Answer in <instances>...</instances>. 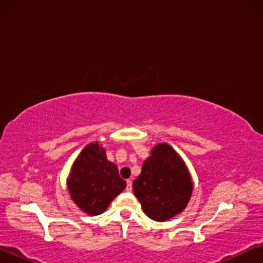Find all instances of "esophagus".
Segmentation results:
<instances>
[{
    "instance_id": "esophagus-1",
    "label": "esophagus",
    "mask_w": 263,
    "mask_h": 263,
    "mask_svg": "<svg viewBox=\"0 0 263 263\" xmlns=\"http://www.w3.org/2000/svg\"><path fill=\"white\" fill-rule=\"evenodd\" d=\"M126 191H127V193H130V191H132V181L131 180H127L126 181Z\"/></svg>"
}]
</instances>
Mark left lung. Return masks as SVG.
I'll list each match as a JSON object with an SVG mask.
<instances>
[{
    "label": "left lung",
    "instance_id": "8db88e82",
    "mask_svg": "<svg viewBox=\"0 0 263 263\" xmlns=\"http://www.w3.org/2000/svg\"><path fill=\"white\" fill-rule=\"evenodd\" d=\"M194 189L189 169L166 142L155 145L133 181V193L142 211L155 221H166L188 205Z\"/></svg>",
    "mask_w": 263,
    "mask_h": 263
}]
</instances>
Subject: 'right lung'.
<instances>
[{
  "instance_id": "1",
  "label": "right lung",
  "mask_w": 263,
  "mask_h": 263,
  "mask_svg": "<svg viewBox=\"0 0 263 263\" xmlns=\"http://www.w3.org/2000/svg\"><path fill=\"white\" fill-rule=\"evenodd\" d=\"M125 186L117 166L106 159L105 149L97 141L81 151L67 177L70 198L89 216L103 213Z\"/></svg>"
}]
</instances>
